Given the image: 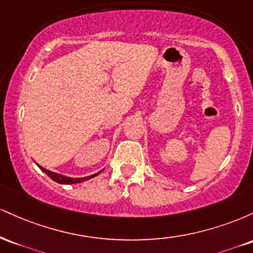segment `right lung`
<instances>
[{"label": "right lung", "instance_id": "add662e5", "mask_svg": "<svg viewBox=\"0 0 253 253\" xmlns=\"http://www.w3.org/2000/svg\"><path fill=\"white\" fill-rule=\"evenodd\" d=\"M38 167L40 168V170L43 171V172L46 173L50 178L53 179L54 182L57 183H60V184H76V183H82V182H85L88 181L90 178H94L95 176H97L98 173H101V171H98V172L94 173V175H90V176H86V177H80V178H74V177H68V176H64V175H60V173H57V172H53V171H50L47 169H45V168L40 167V165H38Z\"/></svg>", "mask_w": 253, "mask_h": 253}]
</instances>
